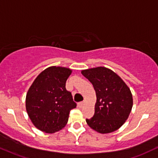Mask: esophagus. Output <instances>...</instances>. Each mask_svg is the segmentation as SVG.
I'll use <instances>...</instances> for the list:
<instances>
[{"label": "esophagus", "mask_w": 158, "mask_h": 158, "mask_svg": "<svg viewBox=\"0 0 158 158\" xmlns=\"http://www.w3.org/2000/svg\"><path fill=\"white\" fill-rule=\"evenodd\" d=\"M84 104H85V102H79V103H78V107H83V105H84Z\"/></svg>", "instance_id": "obj_1"}]
</instances>
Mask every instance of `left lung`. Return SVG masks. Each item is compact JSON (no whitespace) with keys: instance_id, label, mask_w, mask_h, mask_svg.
<instances>
[{"instance_id":"obj_1","label":"left lung","mask_w":158,"mask_h":158,"mask_svg":"<svg viewBox=\"0 0 158 158\" xmlns=\"http://www.w3.org/2000/svg\"><path fill=\"white\" fill-rule=\"evenodd\" d=\"M81 74L92 83L96 94L94 115L86 119L88 126L102 134L117 130L125 123L132 110L133 100L130 88L109 68L83 70Z\"/></svg>"}]
</instances>
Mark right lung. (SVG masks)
Masks as SVG:
<instances>
[{
    "label": "right lung",
    "instance_id": "obj_1",
    "mask_svg": "<svg viewBox=\"0 0 158 158\" xmlns=\"http://www.w3.org/2000/svg\"><path fill=\"white\" fill-rule=\"evenodd\" d=\"M71 72L69 68L51 66L40 73L28 89L26 111L38 130L54 133L67 123L70 111L77 107L65 88Z\"/></svg>",
    "mask_w": 158,
    "mask_h": 158
}]
</instances>
